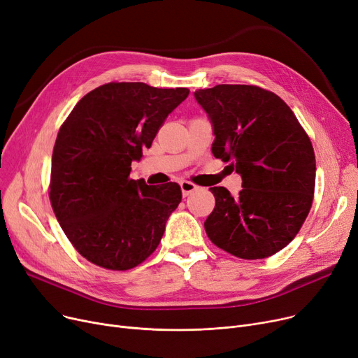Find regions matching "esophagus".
<instances>
[{
  "label": "esophagus",
  "instance_id": "1",
  "mask_svg": "<svg viewBox=\"0 0 358 358\" xmlns=\"http://www.w3.org/2000/svg\"><path fill=\"white\" fill-rule=\"evenodd\" d=\"M180 189H182V195H183V196H188V195H191L194 191L198 189V186H196L195 183L189 182V180H183V182H180Z\"/></svg>",
  "mask_w": 358,
  "mask_h": 358
}]
</instances>
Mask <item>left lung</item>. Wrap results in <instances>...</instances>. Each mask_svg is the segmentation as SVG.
<instances>
[{"instance_id": "8db88e82", "label": "left lung", "mask_w": 358, "mask_h": 358, "mask_svg": "<svg viewBox=\"0 0 358 358\" xmlns=\"http://www.w3.org/2000/svg\"><path fill=\"white\" fill-rule=\"evenodd\" d=\"M211 119L215 159L242 176L231 196L214 186L215 207L203 223L210 241L233 257L264 259L290 243L308 217L316 162L309 135L285 101L248 84L196 90Z\"/></svg>"}]
</instances>
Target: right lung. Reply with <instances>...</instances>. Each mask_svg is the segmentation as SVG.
<instances>
[{"mask_svg":"<svg viewBox=\"0 0 358 358\" xmlns=\"http://www.w3.org/2000/svg\"><path fill=\"white\" fill-rule=\"evenodd\" d=\"M188 94L183 87L108 83L84 96L61 125L49 199L68 241L89 262L127 271L157 249L180 186L129 179L131 163Z\"/></svg>","mask_w":358,"mask_h":358,"instance_id":"obj_1","label":"right lung"}]
</instances>
